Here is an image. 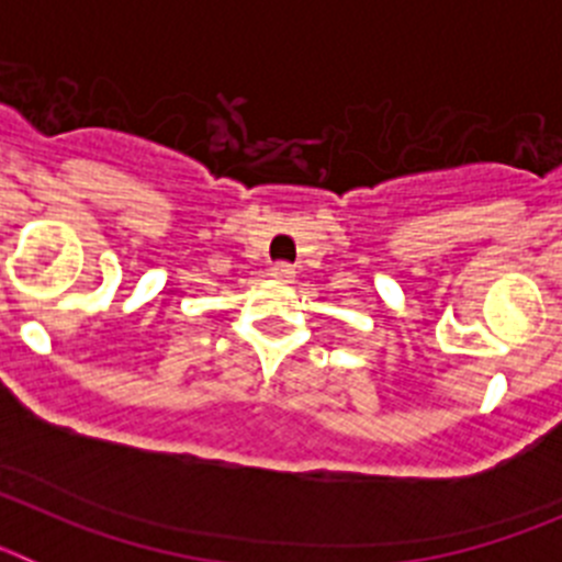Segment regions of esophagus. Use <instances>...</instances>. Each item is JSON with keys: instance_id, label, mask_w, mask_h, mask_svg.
<instances>
[{"instance_id": "obj_1", "label": "esophagus", "mask_w": 562, "mask_h": 562, "mask_svg": "<svg viewBox=\"0 0 562 562\" xmlns=\"http://www.w3.org/2000/svg\"><path fill=\"white\" fill-rule=\"evenodd\" d=\"M272 278H278V281H290V278H295V267L290 265V261H276L270 270Z\"/></svg>"}]
</instances>
